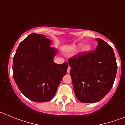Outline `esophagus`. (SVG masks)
<instances>
[{
    "label": "esophagus",
    "instance_id": "esophagus-1",
    "mask_svg": "<svg viewBox=\"0 0 125 125\" xmlns=\"http://www.w3.org/2000/svg\"><path fill=\"white\" fill-rule=\"evenodd\" d=\"M70 70H71V67L70 66H68V70H67V72H68V73H70Z\"/></svg>",
    "mask_w": 125,
    "mask_h": 125
}]
</instances>
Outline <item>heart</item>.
Here are the masks:
<instances>
[{
  "label": "heart",
  "mask_w": 125,
  "mask_h": 125,
  "mask_svg": "<svg viewBox=\"0 0 125 125\" xmlns=\"http://www.w3.org/2000/svg\"><path fill=\"white\" fill-rule=\"evenodd\" d=\"M81 46H82V44L80 43V44H78L76 46H75V47H76V48L77 47H80ZM90 49H91V46H89V45H85L83 47V51H88L90 50Z\"/></svg>",
  "instance_id": "obj_1"
}]
</instances>
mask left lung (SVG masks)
Listing matches in <instances>:
<instances>
[{
	"mask_svg": "<svg viewBox=\"0 0 125 125\" xmlns=\"http://www.w3.org/2000/svg\"><path fill=\"white\" fill-rule=\"evenodd\" d=\"M96 50L83 52L68 59L76 98L85 103L102 100L111 89L117 72L112 47L101 39Z\"/></svg>",
	"mask_w": 125,
	"mask_h": 125,
	"instance_id": "8db88e82",
	"label": "left lung"
}]
</instances>
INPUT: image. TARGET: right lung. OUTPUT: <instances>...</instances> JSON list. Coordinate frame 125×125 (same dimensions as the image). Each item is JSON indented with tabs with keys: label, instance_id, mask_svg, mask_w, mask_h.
Returning <instances> with one entry per match:
<instances>
[{
	"label": "right lung",
	"instance_id": "add662e5",
	"mask_svg": "<svg viewBox=\"0 0 125 125\" xmlns=\"http://www.w3.org/2000/svg\"><path fill=\"white\" fill-rule=\"evenodd\" d=\"M46 36L32 33L20 43L13 59V77L22 93L30 100L47 102L54 96L66 74L68 62L57 64V53Z\"/></svg>",
	"mask_w": 125,
	"mask_h": 125
}]
</instances>
